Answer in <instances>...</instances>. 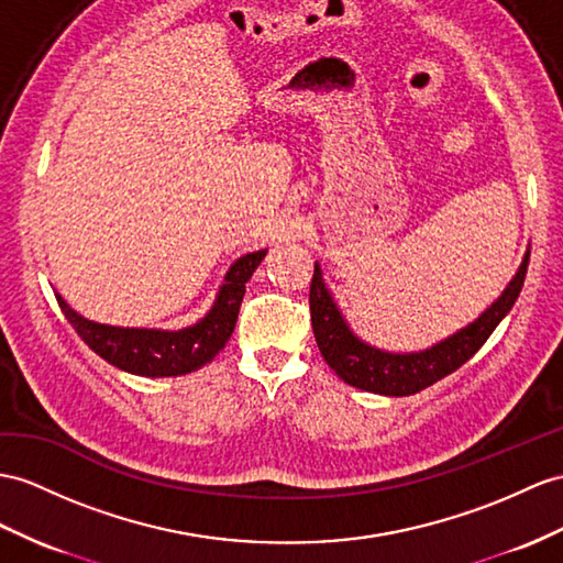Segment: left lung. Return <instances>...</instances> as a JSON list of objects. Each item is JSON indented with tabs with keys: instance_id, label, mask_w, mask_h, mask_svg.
Returning a JSON list of instances; mask_svg holds the SVG:
<instances>
[{
	"instance_id": "8db88e82",
	"label": "left lung",
	"mask_w": 563,
	"mask_h": 563,
	"mask_svg": "<svg viewBox=\"0 0 563 563\" xmlns=\"http://www.w3.org/2000/svg\"><path fill=\"white\" fill-rule=\"evenodd\" d=\"M530 253H526L523 265L516 272L514 282L506 286L499 300L492 303L479 318L454 336L444 339L428 351L420 353H387L363 344L349 324L341 318L332 296L324 289L320 267L314 265L310 282V320L318 349L327 365L351 387L385 396H410L428 389L434 382L451 375L485 344L489 334L504 320L523 289Z\"/></svg>"
}]
</instances>
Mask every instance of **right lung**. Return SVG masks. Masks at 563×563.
Here are the masks:
<instances>
[{
    "label": "right lung",
    "mask_w": 563,
    "mask_h": 563,
    "mask_svg": "<svg viewBox=\"0 0 563 563\" xmlns=\"http://www.w3.org/2000/svg\"><path fill=\"white\" fill-rule=\"evenodd\" d=\"M265 257V251L249 253L239 257L224 277V286L219 291L212 310L205 318L178 332H162V329H123L90 322L80 318L76 310L66 306V300L57 294V303L64 318L71 322L78 336L86 344L102 355L107 363H112L126 373L143 377H174L186 375L210 363L214 355L227 346V341L234 332L239 308L245 294V282Z\"/></svg>",
    "instance_id": "1"
}]
</instances>
